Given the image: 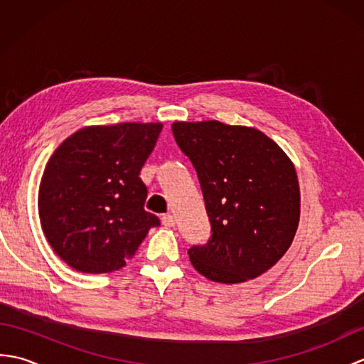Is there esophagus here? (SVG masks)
Returning <instances> with one entry per match:
<instances>
[{"mask_svg":"<svg viewBox=\"0 0 364 364\" xmlns=\"http://www.w3.org/2000/svg\"><path fill=\"white\" fill-rule=\"evenodd\" d=\"M162 225L170 228V227H175V218L172 214H166L162 215Z\"/></svg>","mask_w":364,"mask_h":364,"instance_id":"1","label":"esophagus"}]
</instances>
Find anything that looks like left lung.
Instances as JSON below:
<instances>
[{
  "mask_svg": "<svg viewBox=\"0 0 364 364\" xmlns=\"http://www.w3.org/2000/svg\"><path fill=\"white\" fill-rule=\"evenodd\" d=\"M172 133L196 168L211 225L208 242L188 252L192 266L227 284L264 274L289 249L299 225L292 162L255 128L175 122Z\"/></svg>",
  "mask_w": 364,
  "mask_h": 364,
  "instance_id": "8db88e82",
  "label": "left lung"
}]
</instances>
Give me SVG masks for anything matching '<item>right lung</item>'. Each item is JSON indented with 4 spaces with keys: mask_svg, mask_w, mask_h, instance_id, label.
Returning <instances> with one entry per match:
<instances>
[{
    "mask_svg": "<svg viewBox=\"0 0 364 364\" xmlns=\"http://www.w3.org/2000/svg\"><path fill=\"white\" fill-rule=\"evenodd\" d=\"M161 129V123L86 127L53 153L38 188V215L46 241L70 267L119 270L161 223L144 210L149 191L139 176Z\"/></svg>",
    "mask_w": 364,
    "mask_h": 364,
    "instance_id": "1",
    "label": "right lung"
}]
</instances>
